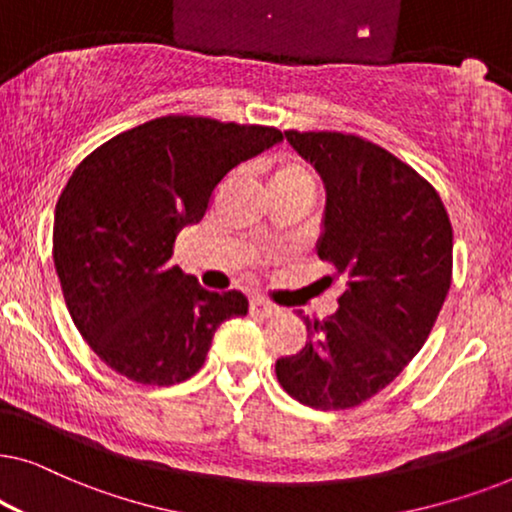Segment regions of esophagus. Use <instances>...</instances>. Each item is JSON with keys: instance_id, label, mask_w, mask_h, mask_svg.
Masks as SVG:
<instances>
[{"instance_id": "obj_1", "label": "esophagus", "mask_w": 512, "mask_h": 512, "mask_svg": "<svg viewBox=\"0 0 512 512\" xmlns=\"http://www.w3.org/2000/svg\"><path fill=\"white\" fill-rule=\"evenodd\" d=\"M249 312L251 314H256V317H263V319H270V317H277L279 312V307L277 305H272V303H268V300H263V298H254L249 303Z\"/></svg>"}]
</instances>
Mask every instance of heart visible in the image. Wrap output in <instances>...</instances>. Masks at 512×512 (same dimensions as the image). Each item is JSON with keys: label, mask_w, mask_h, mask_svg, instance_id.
<instances>
[{"label": "heart", "mask_w": 512, "mask_h": 512, "mask_svg": "<svg viewBox=\"0 0 512 512\" xmlns=\"http://www.w3.org/2000/svg\"><path fill=\"white\" fill-rule=\"evenodd\" d=\"M296 186H314L312 184V174L307 167L300 163V160H282L272 172V181L270 188H296Z\"/></svg>", "instance_id": "heart-1"}]
</instances>
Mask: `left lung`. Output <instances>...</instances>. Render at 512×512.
<instances>
[{
	"mask_svg": "<svg viewBox=\"0 0 512 512\" xmlns=\"http://www.w3.org/2000/svg\"><path fill=\"white\" fill-rule=\"evenodd\" d=\"M326 186L321 261L347 289L338 312L298 317L307 342L275 373L317 410L354 408L394 382L424 347L452 284V226L422 174L382 146L342 132L286 130Z\"/></svg>",
	"mask_w": 512,
	"mask_h": 512,
	"instance_id": "1",
	"label": "left lung"
}]
</instances>
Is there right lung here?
I'll list each match as a JSON object with an SVG mask.
<instances>
[{
	"label": "right lung",
	"instance_id": "right-lung-1",
	"mask_svg": "<svg viewBox=\"0 0 512 512\" xmlns=\"http://www.w3.org/2000/svg\"><path fill=\"white\" fill-rule=\"evenodd\" d=\"M277 142L282 132L268 125L160 116L111 137L72 172L55 205V270L74 326L118 375L184 382L216 328L247 314L244 293L202 289L170 258L223 177Z\"/></svg>",
	"mask_w": 512,
	"mask_h": 512
}]
</instances>
